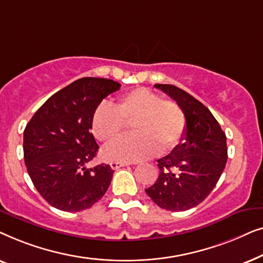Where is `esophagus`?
<instances>
[{
    "label": "esophagus",
    "instance_id": "esophagus-1",
    "mask_svg": "<svg viewBox=\"0 0 263 263\" xmlns=\"http://www.w3.org/2000/svg\"><path fill=\"white\" fill-rule=\"evenodd\" d=\"M127 165H129V163H123V161H111L110 163V166L112 170H117V168L127 166Z\"/></svg>",
    "mask_w": 263,
    "mask_h": 263
}]
</instances>
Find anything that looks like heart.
Masks as SVG:
<instances>
[{
	"label": "heart",
	"mask_w": 263,
	"mask_h": 263,
	"mask_svg": "<svg viewBox=\"0 0 263 263\" xmlns=\"http://www.w3.org/2000/svg\"><path fill=\"white\" fill-rule=\"evenodd\" d=\"M125 123H134V135L107 147L109 160L139 161L156 152L167 153L184 136L185 115L174 100H164L147 88H135L118 99L116 105L102 103L92 116V132L99 141L114 142L122 135Z\"/></svg>",
	"instance_id": "1"
}]
</instances>
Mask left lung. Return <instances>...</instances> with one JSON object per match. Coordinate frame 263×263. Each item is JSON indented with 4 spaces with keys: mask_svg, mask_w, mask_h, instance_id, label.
Here are the masks:
<instances>
[{
    "mask_svg": "<svg viewBox=\"0 0 263 263\" xmlns=\"http://www.w3.org/2000/svg\"><path fill=\"white\" fill-rule=\"evenodd\" d=\"M185 115L183 140L172 152L158 159L159 176L145 189L157 206L166 211H186L210 195L228 161L226 135L202 103L174 85L157 84Z\"/></svg>",
    "mask_w": 263,
    "mask_h": 263,
    "instance_id": "obj_1",
    "label": "left lung"
}]
</instances>
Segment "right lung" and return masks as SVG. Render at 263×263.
I'll return each mask as SVG.
<instances>
[{
    "mask_svg": "<svg viewBox=\"0 0 263 263\" xmlns=\"http://www.w3.org/2000/svg\"><path fill=\"white\" fill-rule=\"evenodd\" d=\"M120 87L110 79H79L50 97L25 128L27 172L38 193L57 210H87L109 188L110 165L87 167L99 148L91 133L92 116Z\"/></svg>",
    "mask_w": 263,
    "mask_h": 263,
    "instance_id": "right-lung-1",
    "label": "right lung"
}]
</instances>
